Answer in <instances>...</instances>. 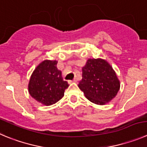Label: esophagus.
Here are the masks:
<instances>
[{
	"mask_svg": "<svg viewBox=\"0 0 147 147\" xmlns=\"http://www.w3.org/2000/svg\"><path fill=\"white\" fill-rule=\"evenodd\" d=\"M77 82V80L76 79H73V80H69V81H68V83H69V84H70V83H76Z\"/></svg>",
	"mask_w": 147,
	"mask_h": 147,
	"instance_id": "1",
	"label": "esophagus"
}]
</instances>
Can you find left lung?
<instances>
[{"instance_id":"1","label":"left lung","mask_w":147,"mask_h":147,"mask_svg":"<svg viewBox=\"0 0 147 147\" xmlns=\"http://www.w3.org/2000/svg\"><path fill=\"white\" fill-rule=\"evenodd\" d=\"M82 80L78 87L90 101L98 105L110 102L120 88L112 66L103 59H88L82 68Z\"/></svg>"}]
</instances>
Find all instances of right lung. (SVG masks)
Segmentation results:
<instances>
[{
    "label": "right lung",
    "mask_w": 147,
    "mask_h": 147,
    "mask_svg": "<svg viewBox=\"0 0 147 147\" xmlns=\"http://www.w3.org/2000/svg\"><path fill=\"white\" fill-rule=\"evenodd\" d=\"M57 60L46 59L40 63L30 77L28 91L42 105L50 106L59 101L69 87L57 67Z\"/></svg>",
    "instance_id": "add662e5"
}]
</instances>
